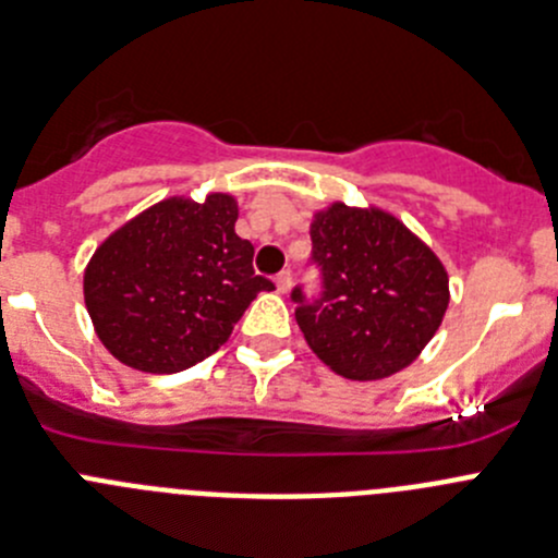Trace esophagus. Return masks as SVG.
I'll list each match as a JSON object with an SVG mask.
<instances>
[{
	"label": "esophagus",
	"mask_w": 558,
	"mask_h": 558,
	"mask_svg": "<svg viewBox=\"0 0 558 558\" xmlns=\"http://www.w3.org/2000/svg\"><path fill=\"white\" fill-rule=\"evenodd\" d=\"M275 286H278L280 294H289V289H291V272H289V269H283V272L275 278Z\"/></svg>",
	"instance_id": "esophagus-1"
}]
</instances>
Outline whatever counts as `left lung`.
I'll return each mask as SVG.
<instances>
[{
    "mask_svg": "<svg viewBox=\"0 0 558 558\" xmlns=\"http://www.w3.org/2000/svg\"><path fill=\"white\" fill-rule=\"evenodd\" d=\"M323 298L298 303V325L316 359L350 380L400 373L439 330L450 289L445 264L398 217L333 203L311 222Z\"/></svg>",
    "mask_w": 558,
    "mask_h": 558,
    "instance_id": "left-lung-1",
    "label": "left lung"
}]
</instances>
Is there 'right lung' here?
<instances>
[{"label": "right lung", "mask_w": 558, "mask_h": 558, "mask_svg": "<svg viewBox=\"0 0 558 558\" xmlns=\"http://www.w3.org/2000/svg\"><path fill=\"white\" fill-rule=\"evenodd\" d=\"M230 194L169 197L105 239L83 275L99 341L122 364L172 375L217 353L258 291L253 244Z\"/></svg>", "instance_id": "1"}]
</instances>
